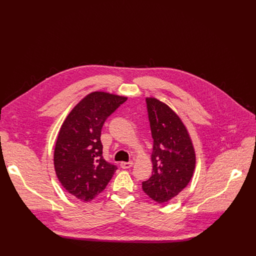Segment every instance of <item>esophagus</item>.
<instances>
[{
    "label": "esophagus",
    "mask_w": 256,
    "mask_h": 256,
    "mask_svg": "<svg viewBox=\"0 0 256 256\" xmlns=\"http://www.w3.org/2000/svg\"><path fill=\"white\" fill-rule=\"evenodd\" d=\"M132 161H130V162H122L120 163V167L122 168V169H128V168H130L132 166Z\"/></svg>",
    "instance_id": "1"
}]
</instances>
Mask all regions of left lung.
Listing matches in <instances>:
<instances>
[{
  "mask_svg": "<svg viewBox=\"0 0 256 256\" xmlns=\"http://www.w3.org/2000/svg\"><path fill=\"white\" fill-rule=\"evenodd\" d=\"M153 138L152 176L142 188L158 204L166 202L186 188L194 175L196 153L180 118L165 103L146 98Z\"/></svg>",
  "mask_w": 256,
  "mask_h": 256,
  "instance_id": "1",
  "label": "left lung"
}]
</instances>
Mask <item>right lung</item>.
<instances>
[{"mask_svg": "<svg viewBox=\"0 0 256 256\" xmlns=\"http://www.w3.org/2000/svg\"><path fill=\"white\" fill-rule=\"evenodd\" d=\"M126 97L92 92L83 98L64 120L56 142V174L70 194L90 202L102 192L118 167L102 156L100 136L107 118Z\"/></svg>", "mask_w": 256, "mask_h": 256, "instance_id": "add662e5", "label": "right lung"}]
</instances>
